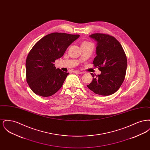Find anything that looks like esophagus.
I'll use <instances>...</instances> for the list:
<instances>
[{"instance_id":"1","label":"esophagus","mask_w":150,"mask_h":150,"mask_svg":"<svg viewBox=\"0 0 150 150\" xmlns=\"http://www.w3.org/2000/svg\"><path fill=\"white\" fill-rule=\"evenodd\" d=\"M74 73H76V74H83V72L81 71H74Z\"/></svg>"}]
</instances>
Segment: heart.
<instances>
[{
  "instance_id": "b5f03b06",
  "label": "heart",
  "mask_w": 150,
  "mask_h": 150,
  "mask_svg": "<svg viewBox=\"0 0 150 150\" xmlns=\"http://www.w3.org/2000/svg\"><path fill=\"white\" fill-rule=\"evenodd\" d=\"M86 43V42H85V43Z\"/></svg>"
}]
</instances>
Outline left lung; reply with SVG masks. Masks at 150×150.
<instances>
[{"label": "left lung", "mask_w": 150, "mask_h": 150, "mask_svg": "<svg viewBox=\"0 0 150 150\" xmlns=\"http://www.w3.org/2000/svg\"><path fill=\"white\" fill-rule=\"evenodd\" d=\"M89 37L97 42L95 67L101 71L93 78L87 87L96 94L109 96L115 93L122 84L127 68V59L120 43L114 37L104 34H93Z\"/></svg>", "instance_id": "1"}]
</instances>
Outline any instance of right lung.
Wrapping results in <instances>:
<instances>
[{
  "mask_svg": "<svg viewBox=\"0 0 150 150\" xmlns=\"http://www.w3.org/2000/svg\"><path fill=\"white\" fill-rule=\"evenodd\" d=\"M79 35L64 33L48 34L34 45L26 61V81L34 93L50 97L62 87L69 72L56 69L53 63L63 56Z\"/></svg>",
  "mask_w": 150,
  "mask_h": 150,
  "instance_id": "obj_1",
  "label": "right lung"
}]
</instances>
